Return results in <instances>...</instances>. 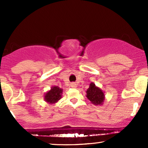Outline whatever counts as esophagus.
Masks as SVG:
<instances>
[{"instance_id":"esophagus-1","label":"esophagus","mask_w":148,"mask_h":148,"mask_svg":"<svg viewBox=\"0 0 148 148\" xmlns=\"http://www.w3.org/2000/svg\"><path fill=\"white\" fill-rule=\"evenodd\" d=\"M70 86H71V87H72V88H76V87L77 86V85L76 83L72 82V83H71V84H70Z\"/></svg>"}]
</instances>
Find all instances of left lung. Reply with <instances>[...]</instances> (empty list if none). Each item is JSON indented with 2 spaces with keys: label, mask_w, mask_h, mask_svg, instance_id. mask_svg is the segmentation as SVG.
<instances>
[{
  "label": "left lung",
  "mask_w": 148,
  "mask_h": 148,
  "mask_svg": "<svg viewBox=\"0 0 148 148\" xmlns=\"http://www.w3.org/2000/svg\"><path fill=\"white\" fill-rule=\"evenodd\" d=\"M86 97L95 105H103L105 101V94L103 91L96 86L95 84L91 82L89 88L86 90Z\"/></svg>",
  "instance_id": "1"
}]
</instances>
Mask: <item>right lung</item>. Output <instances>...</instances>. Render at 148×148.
Listing matches in <instances>:
<instances>
[{
  "instance_id": "right-lung-1",
  "label": "right lung",
  "mask_w": 148,
  "mask_h": 148,
  "mask_svg": "<svg viewBox=\"0 0 148 148\" xmlns=\"http://www.w3.org/2000/svg\"><path fill=\"white\" fill-rule=\"evenodd\" d=\"M63 90L58 86H52L51 90L47 92L44 95V100L49 104H54L60 100Z\"/></svg>"
}]
</instances>
